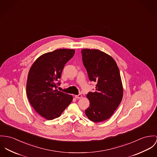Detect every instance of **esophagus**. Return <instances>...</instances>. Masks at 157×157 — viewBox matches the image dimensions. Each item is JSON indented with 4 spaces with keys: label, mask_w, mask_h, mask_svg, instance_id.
<instances>
[{
    "label": "esophagus",
    "mask_w": 157,
    "mask_h": 157,
    "mask_svg": "<svg viewBox=\"0 0 157 157\" xmlns=\"http://www.w3.org/2000/svg\"><path fill=\"white\" fill-rule=\"evenodd\" d=\"M75 98H77V99H80V98H82V95L81 94H79L78 95H75Z\"/></svg>",
    "instance_id": "34e87169"
}]
</instances>
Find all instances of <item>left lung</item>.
<instances>
[{
  "label": "left lung",
  "mask_w": 157,
  "mask_h": 157,
  "mask_svg": "<svg viewBox=\"0 0 157 157\" xmlns=\"http://www.w3.org/2000/svg\"><path fill=\"white\" fill-rule=\"evenodd\" d=\"M82 53L89 80L97 82L96 91L86 95L90 105L85 114L92 122H102L112 116L122 100L119 70L113 57L101 50L85 48Z\"/></svg>",
  "instance_id": "obj_1"
}]
</instances>
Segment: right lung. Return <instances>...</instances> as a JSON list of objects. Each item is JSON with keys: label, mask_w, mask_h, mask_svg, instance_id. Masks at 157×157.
Here are the masks:
<instances>
[{"label": "right lung", "mask_w": 157, "mask_h": 157, "mask_svg": "<svg viewBox=\"0 0 157 157\" xmlns=\"http://www.w3.org/2000/svg\"><path fill=\"white\" fill-rule=\"evenodd\" d=\"M74 49L60 48L44 53L36 59L28 73L26 94L35 110L47 120L59 117L70 105L72 96L56 89L57 81Z\"/></svg>", "instance_id": "obj_1"}]
</instances>
